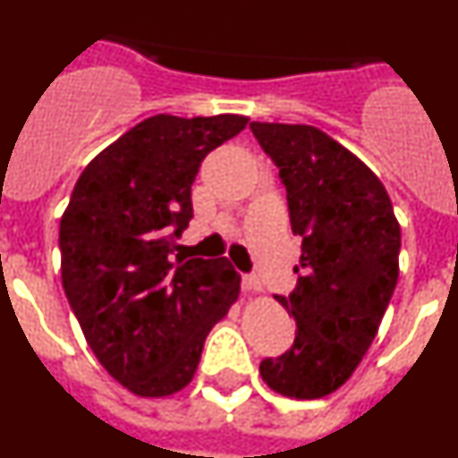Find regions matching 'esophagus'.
Listing matches in <instances>:
<instances>
[{"instance_id": "obj_1", "label": "esophagus", "mask_w": 458, "mask_h": 458, "mask_svg": "<svg viewBox=\"0 0 458 458\" xmlns=\"http://www.w3.org/2000/svg\"><path fill=\"white\" fill-rule=\"evenodd\" d=\"M242 291H248V293L261 291V282H259L257 275H245V277H242Z\"/></svg>"}]
</instances>
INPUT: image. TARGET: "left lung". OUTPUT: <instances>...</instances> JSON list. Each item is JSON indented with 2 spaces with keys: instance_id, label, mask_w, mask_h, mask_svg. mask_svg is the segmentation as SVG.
I'll use <instances>...</instances> for the list:
<instances>
[{
  "instance_id": "8db88e82",
  "label": "left lung",
  "mask_w": 458,
  "mask_h": 458,
  "mask_svg": "<svg viewBox=\"0 0 458 458\" xmlns=\"http://www.w3.org/2000/svg\"><path fill=\"white\" fill-rule=\"evenodd\" d=\"M279 169L291 229L302 236L298 284L279 305L295 342L259 371L270 390L321 399L342 387L378 333L399 277L402 229L390 194L355 153L305 123H250Z\"/></svg>"
}]
</instances>
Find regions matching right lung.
<instances>
[{
  "label": "right lung",
  "mask_w": 458,
  "mask_h": 458,
  "mask_svg": "<svg viewBox=\"0 0 458 458\" xmlns=\"http://www.w3.org/2000/svg\"><path fill=\"white\" fill-rule=\"evenodd\" d=\"M248 116L156 114L93 157L59 225L62 282L84 339L137 396L183 390L210 327L238 301L229 259L174 257L192 183Z\"/></svg>",
  "instance_id": "obj_1"
}]
</instances>
